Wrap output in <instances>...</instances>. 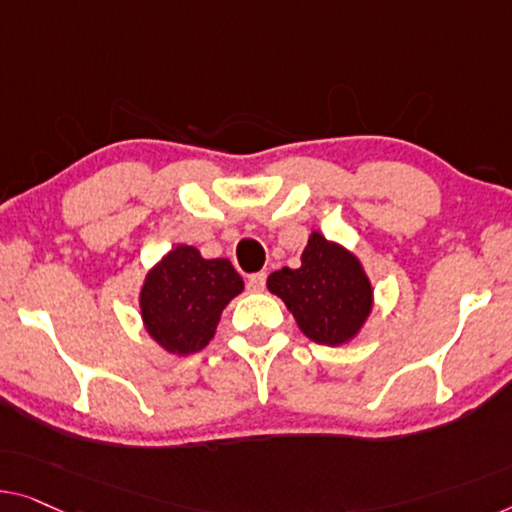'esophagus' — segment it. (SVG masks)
<instances>
[{"instance_id": "34e87169", "label": "esophagus", "mask_w": 512, "mask_h": 512, "mask_svg": "<svg viewBox=\"0 0 512 512\" xmlns=\"http://www.w3.org/2000/svg\"><path fill=\"white\" fill-rule=\"evenodd\" d=\"M266 287V273H253V276L248 278V289H253V292H262Z\"/></svg>"}]
</instances>
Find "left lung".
<instances>
[{
    "mask_svg": "<svg viewBox=\"0 0 512 512\" xmlns=\"http://www.w3.org/2000/svg\"><path fill=\"white\" fill-rule=\"evenodd\" d=\"M266 287L317 345L354 340L372 312V285L358 257L319 232L305 243L299 269L273 271Z\"/></svg>",
    "mask_w": 512,
    "mask_h": 512,
    "instance_id": "8db88e82",
    "label": "left lung"
}]
</instances>
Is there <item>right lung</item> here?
<instances>
[{"instance_id": "right-lung-1", "label": "right lung", "mask_w": 512, "mask_h": 512, "mask_svg": "<svg viewBox=\"0 0 512 512\" xmlns=\"http://www.w3.org/2000/svg\"><path fill=\"white\" fill-rule=\"evenodd\" d=\"M241 292L243 280L230 259H204L193 246H177L144 278V329L170 354L202 352L225 305Z\"/></svg>"}]
</instances>
